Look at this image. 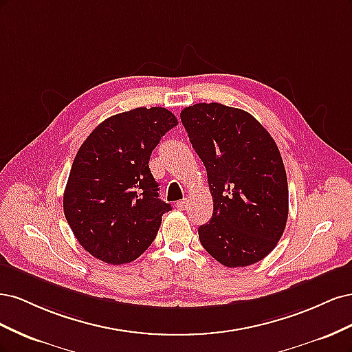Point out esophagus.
I'll list each match as a JSON object with an SVG mask.
<instances>
[{
  "instance_id": "34e87169",
  "label": "esophagus",
  "mask_w": 352,
  "mask_h": 352,
  "mask_svg": "<svg viewBox=\"0 0 352 352\" xmlns=\"http://www.w3.org/2000/svg\"><path fill=\"white\" fill-rule=\"evenodd\" d=\"M176 207H177L179 210H186V208H188V201H186V199L177 201V202H176Z\"/></svg>"
}]
</instances>
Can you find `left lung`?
<instances>
[{
    "mask_svg": "<svg viewBox=\"0 0 352 352\" xmlns=\"http://www.w3.org/2000/svg\"><path fill=\"white\" fill-rule=\"evenodd\" d=\"M189 141L207 168L212 216L198 228L204 250L226 267L263 260L287 220V179L279 148L257 119L219 102L180 113Z\"/></svg>",
    "mask_w": 352,
    "mask_h": 352,
    "instance_id": "1",
    "label": "left lung"
}]
</instances>
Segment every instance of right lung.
I'll return each instance as SVG.
<instances>
[{
    "mask_svg": "<svg viewBox=\"0 0 352 352\" xmlns=\"http://www.w3.org/2000/svg\"><path fill=\"white\" fill-rule=\"evenodd\" d=\"M176 124L167 109H133L105 119L79 148L63 208L78 242L95 258L131 263L155 239L172 207L158 198L148 163Z\"/></svg>",
    "mask_w": 352,
    "mask_h": 352,
    "instance_id": "obj_1",
    "label": "right lung"
}]
</instances>
